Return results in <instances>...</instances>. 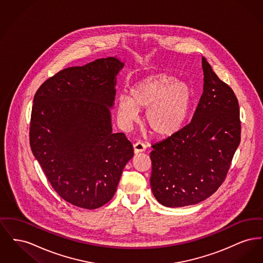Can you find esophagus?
I'll list each match as a JSON object with an SVG mask.
<instances>
[{"label": "esophagus", "mask_w": 263, "mask_h": 263, "mask_svg": "<svg viewBox=\"0 0 263 263\" xmlns=\"http://www.w3.org/2000/svg\"><path fill=\"white\" fill-rule=\"evenodd\" d=\"M133 147H134V153L135 154H139V153H142V152L146 150V145L144 143H142V142L135 143L133 145Z\"/></svg>", "instance_id": "34e87169"}]
</instances>
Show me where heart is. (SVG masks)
<instances>
[{
  "mask_svg": "<svg viewBox=\"0 0 263 263\" xmlns=\"http://www.w3.org/2000/svg\"><path fill=\"white\" fill-rule=\"evenodd\" d=\"M194 92L185 82L175 76L156 73L148 76L129 89V98L117 100V111L126 124L138 118L139 110L147 109L145 124L158 137H170L178 132L187 119Z\"/></svg>",
  "mask_w": 263,
  "mask_h": 263,
  "instance_id": "heart-1",
  "label": "heart"
}]
</instances>
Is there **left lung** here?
<instances>
[{
	"label": "left lung",
	"instance_id": "1",
	"mask_svg": "<svg viewBox=\"0 0 263 263\" xmlns=\"http://www.w3.org/2000/svg\"><path fill=\"white\" fill-rule=\"evenodd\" d=\"M203 93L187 125L152 145L151 187L166 207L194 205L224 182L240 142L238 99L202 57Z\"/></svg>",
	"mask_w": 263,
	"mask_h": 263
}]
</instances>
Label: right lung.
Segmentation results:
<instances>
[{
    "mask_svg": "<svg viewBox=\"0 0 263 263\" xmlns=\"http://www.w3.org/2000/svg\"><path fill=\"white\" fill-rule=\"evenodd\" d=\"M115 57L70 67L38 88L31 110L29 144L53 189L64 200L97 209L110 200L134 156L124 133H112Z\"/></svg>",
    "mask_w": 263,
    "mask_h": 263,
    "instance_id": "add662e5",
    "label": "right lung"
}]
</instances>
